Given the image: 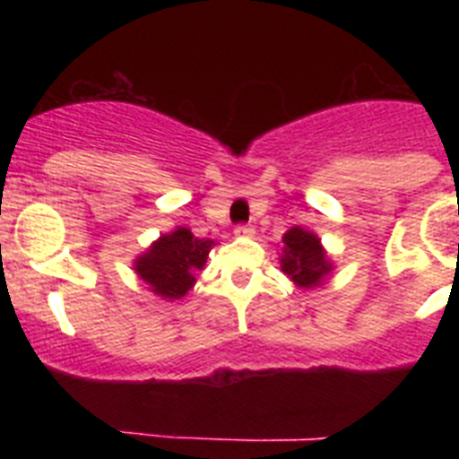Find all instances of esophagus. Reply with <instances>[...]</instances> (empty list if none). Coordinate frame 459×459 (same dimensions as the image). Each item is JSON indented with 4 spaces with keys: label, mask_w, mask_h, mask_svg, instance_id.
Here are the masks:
<instances>
[{
    "label": "esophagus",
    "mask_w": 459,
    "mask_h": 459,
    "mask_svg": "<svg viewBox=\"0 0 459 459\" xmlns=\"http://www.w3.org/2000/svg\"><path fill=\"white\" fill-rule=\"evenodd\" d=\"M234 234H237V237H253L255 230L250 225H237L234 227Z\"/></svg>",
    "instance_id": "obj_1"
}]
</instances>
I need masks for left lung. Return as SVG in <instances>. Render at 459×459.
<instances>
[{"instance_id":"1","label":"left lung","mask_w":459,"mask_h":459,"mask_svg":"<svg viewBox=\"0 0 459 459\" xmlns=\"http://www.w3.org/2000/svg\"><path fill=\"white\" fill-rule=\"evenodd\" d=\"M282 243L285 248L280 255V269L285 271L287 278L303 290L322 285L333 264L328 262L326 250L322 248L317 234L296 225L282 237Z\"/></svg>"}]
</instances>
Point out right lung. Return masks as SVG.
<instances>
[{
    "mask_svg": "<svg viewBox=\"0 0 459 459\" xmlns=\"http://www.w3.org/2000/svg\"><path fill=\"white\" fill-rule=\"evenodd\" d=\"M213 241L197 238L188 227L163 234L135 259V273L160 299H181L195 285L197 271L204 269Z\"/></svg>",
    "mask_w": 459,
    "mask_h": 459,
    "instance_id": "add662e5",
    "label": "right lung"
}]
</instances>
